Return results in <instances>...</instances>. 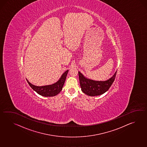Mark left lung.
I'll list each match as a JSON object with an SVG mask.
<instances>
[{"mask_svg":"<svg viewBox=\"0 0 147 147\" xmlns=\"http://www.w3.org/2000/svg\"><path fill=\"white\" fill-rule=\"evenodd\" d=\"M117 72L113 76L105 81H95L85 78L80 72H78L79 80L82 92L89 96H96L102 94L111 87L113 83Z\"/></svg>","mask_w":147,"mask_h":147,"instance_id":"1","label":"left lung"}]
</instances>
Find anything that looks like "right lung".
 Returning a JSON list of instances; mask_svg holds the SVG:
<instances>
[{
  "instance_id": "1",
  "label": "right lung",
  "mask_w": 147,
  "mask_h": 147,
  "mask_svg": "<svg viewBox=\"0 0 147 147\" xmlns=\"http://www.w3.org/2000/svg\"><path fill=\"white\" fill-rule=\"evenodd\" d=\"M69 70L66 71L62 74L60 79L55 83L52 85H46L43 86H37L32 84L28 81H27L30 86L38 94L44 96H53L58 94L62 91L63 86L65 81L66 78Z\"/></svg>"
}]
</instances>
